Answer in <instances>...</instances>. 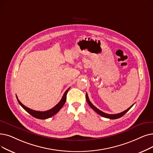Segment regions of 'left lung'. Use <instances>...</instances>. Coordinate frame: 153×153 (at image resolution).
Returning <instances> with one entry per match:
<instances>
[{
    "label": "left lung",
    "mask_w": 153,
    "mask_h": 153,
    "mask_svg": "<svg viewBox=\"0 0 153 153\" xmlns=\"http://www.w3.org/2000/svg\"><path fill=\"white\" fill-rule=\"evenodd\" d=\"M85 97H86V100H87V102H88V104L89 105L90 107H91L93 110H94V111H96L98 114H99V115L102 116V117H106V118H109V119H118V118H119V117H121L123 116L126 113V112H127L132 107V106H133V105H134V104H132V105L131 106V107H129L128 109L125 110L124 111L121 112V113H118V114H109L105 113V112H103L102 111H100L99 109H98L96 107H95V106H94V105H93V104L91 102V101H89V97H88V95L87 93H86Z\"/></svg>",
    "instance_id": "left-lung-1"
}]
</instances>
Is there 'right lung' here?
Returning a JSON list of instances; mask_svg holds the SVG:
<instances>
[{
	"instance_id": "obj_1",
	"label": "right lung",
	"mask_w": 153,
	"mask_h": 153,
	"mask_svg": "<svg viewBox=\"0 0 153 153\" xmlns=\"http://www.w3.org/2000/svg\"><path fill=\"white\" fill-rule=\"evenodd\" d=\"M69 89H70V88L68 90H66V91L64 92V94L61 99V100L59 101V102L57 105H56L54 108H52L50 110L46 111H34V110H32L31 109H29V108H27L26 106H25L24 104H22L21 102V101H20L18 99V97L17 96H16V97H17V99L19 103L20 104V105H21L22 107L31 116H32L33 117H34L37 119H45L49 118L54 115H55L56 114H57L59 112V111L62 108V106L64 105V104H65V102L66 101V96H67L68 92Z\"/></svg>"
}]
</instances>
